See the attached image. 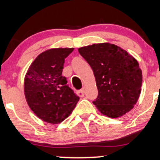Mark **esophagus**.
<instances>
[{
    "label": "esophagus",
    "instance_id": "obj_1",
    "mask_svg": "<svg viewBox=\"0 0 160 160\" xmlns=\"http://www.w3.org/2000/svg\"><path fill=\"white\" fill-rule=\"evenodd\" d=\"M85 91H86V89H85V87H83L82 88V89H80V91H79V95H80V96H83L84 95V94H85Z\"/></svg>",
    "mask_w": 160,
    "mask_h": 160
}]
</instances>
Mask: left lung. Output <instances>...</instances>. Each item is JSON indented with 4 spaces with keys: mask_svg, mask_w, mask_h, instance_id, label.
I'll return each instance as SVG.
<instances>
[{
    "mask_svg": "<svg viewBox=\"0 0 160 160\" xmlns=\"http://www.w3.org/2000/svg\"><path fill=\"white\" fill-rule=\"evenodd\" d=\"M94 73L98 94L93 104L102 114L117 118L134 108L141 93L142 72L137 60L109 43L78 49Z\"/></svg>",
    "mask_w": 160,
    "mask_h": 160,
    "instance_id": "8db88e82",
    "label": "left lung"
}]
</instances>
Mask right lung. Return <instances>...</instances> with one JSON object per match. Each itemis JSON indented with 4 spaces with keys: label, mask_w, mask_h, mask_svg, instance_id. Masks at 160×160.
Returning <instances> with one entry per match:
<instances>
[{
    "label": "right lung",
    "mask_w": 160,
    "mask_h": 160,
    "mask_svg": "<svg viewBox=\"0 0 160 160\" xmlns=\"http://www.w3.org/2000/svg\"><path fill=\"white\" fill-rule=\"evenodd\" d=\"M74 48L51 49L40 54L25 78V95L32 111L49 123H60L72 113L80 97L62 75L65 58Z\"/></svg>",
    "instance_id": "obj_1"
}]
</instances>
